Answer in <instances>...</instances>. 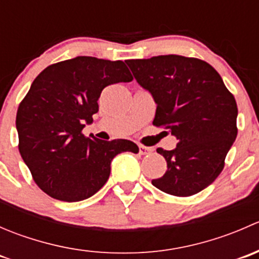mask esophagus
Returning <instances> with one entry per match:
<instances>
[{"label": "esophagus", "instance_id": "esophagus-1", "mask_svg": "<svg viewBox=\"0 0 259 259\" xmlns=\"http://www.w3.org/2000/svg\"><path fill=\"white\" fill-rule=\"evenodd\" d=\"M151 151H153V149L151 148H148V146H144V145H139V154H142V155H148V154H150Z\"/></svg>", "mask_w": 259, "mask_h": 259}]
</instances>
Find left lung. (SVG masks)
I'll return each instance as SVG.
<instances>
[{"instance_id": "obj_1", "label": "left lung", "mask_w": 259, "mask_h": 259, "mask_svg": "<svg viewBox=\"0 0 259 259\" xmlns=\"http://www.w3.org/2000/svg\"><path fill=\"white\" fill-rule=\"evenodd\" d=\"M135 80L156 104L153 124L177 138L173 150L156 149L165 174L151 180L161 192L189 197L210 185L237 138V109L221 75L202 60L180 55L127 60Z\"/></svg>"}]
</instances>
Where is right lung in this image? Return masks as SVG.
Returning <instances> with one entry per match:
<instances>
[{"label": "right lung", "instance_id": "right-lung-1", "mask_svg": "<svg viewBox=\"0 0 259 259\" xmlns=\"http://www.w3.org/2000/svg\"><path fill=\"white\" fill-rule=\"evenodd\" d=\"M132 80L122 61L91 56L50 65L33 80L17 110L18 149L46 194L64 202L88 199L109 179L115 155L139 153L130 140L105 142L81 133L94 121L104 88Z\"/></svg>", "mask_w": 259, "mask_h": 259}]
</instances>
